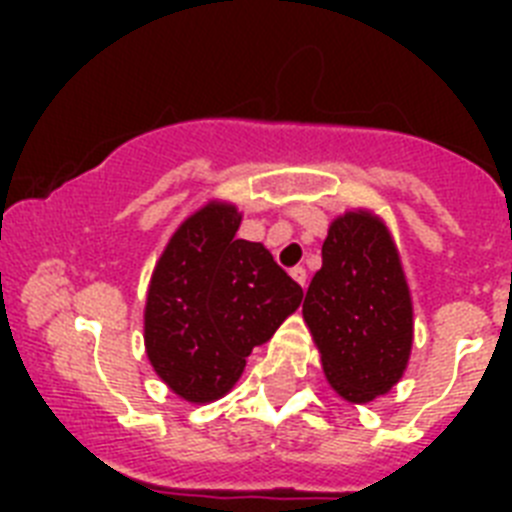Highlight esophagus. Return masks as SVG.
<instances>
[{
  "label": "esophagus",
  "mask_w": 512,
  "mask_h": 512,
  "mask_svg": "<svg viewBox=\"0 0 512 512\" xmlns=\"http://www.w3.org/2000/svg\"><path fill=\"white\" fill-rule=\"evenodd\" d=\"M289 274H292V279H295L300 287H305L307 284V271L302 269V266H295V269H289Z\"/></svg>",
  "instance_id": "34e87169"
}]
</instances>
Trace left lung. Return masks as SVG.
<instances>
[{
    "label": "left lung",
    "mask_w": 512,
    "mask_h": 512,
    "mask_svg": "<svg viewBox=\"0 0 512 512\" xmlns=\"http://www.w3.org/2000/svg\"><path fill=\"white\" fill-rule=\"evenodd\" d=\"M302 315L338 395L369 402L395 387L413 346V305L395 243L377 217L346 212L330 225Z\"/></svg>",
    "instance_id": "obj_1"
}]
</instances>
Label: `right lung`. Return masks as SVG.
<instances>
[{
  "instance_id": "right-lung-1",
  "label": "right lung",
  "mask_w": 512,
  "mask_h": 512,
  "mask_svg": "<svg viewBox=\"0 0 512 512\" xmlns=\"http://www.w3.org/2000/svg\"><path fill=\"white\" fill-rule=\"evenodd\" d=\"M241 215L210 202L161 253L146 302L153 369L189 402H212L238 382L246 356L300 307L302 287L261 243L235 238Z\"/></svg>"
}]
</instances>
